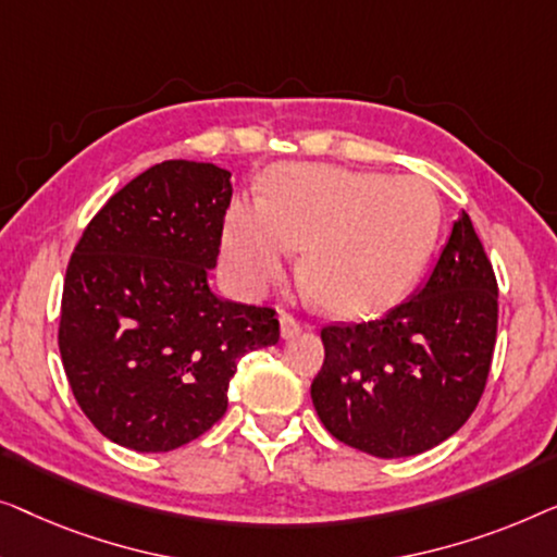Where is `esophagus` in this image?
<instances>
[{
  "label": "esophagus",
  "mask_w": 557,
  "mask_h": 557,
  "mask_svg": "<svg viewBox=\"0 0 557 557\" xmlns=\"http://www.w3.org/2000/svg\"><path fill=\"white\" fill-rule=\"evenodd\" d=\"M302 331V323L297 320L295 315H289V312H280V333L282 338H295L297 333Z\"/></svg>",
  "instance_id": "obj_1"
}]
</instances>
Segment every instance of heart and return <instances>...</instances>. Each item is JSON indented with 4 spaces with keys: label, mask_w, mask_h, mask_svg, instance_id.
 <instances>
[{
    "label": "heart",
    "mask_w": 557,
    "mask_h": 557,
    "mask_svg": "<svg viewBox=\"0 0 557 557\" xmlns=\"http://www.w3.org/2000/svg\"><path fill=\"white\" fill-rule=\"evenodd\" d=\"M438 234V201L417 176L338 166H280L262 201H234L224 216V260L242 287L282 277L302 249V282L327 310L366 312L404 293Z\"/></svg>",
    "instance_id": "b5f03b06"
}]
</instances>
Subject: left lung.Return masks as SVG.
<instances>
[{"label":"left lung","instance_id":"1","mask_svg":"<svg viewBox=\"0 0 557 557\" xmlns=\"http://www.w3.org/2000/svg\"><path fill=\"white\" fill-rule=\"evenodd\" d=\"M320 338L325 360L310 396L338 442L396 459L459 432L497 341V277L472 219L461 211L417 295L379 320L325 325Z\"/></svg>","mask_w":557,"mask_h":557}]
</instances>
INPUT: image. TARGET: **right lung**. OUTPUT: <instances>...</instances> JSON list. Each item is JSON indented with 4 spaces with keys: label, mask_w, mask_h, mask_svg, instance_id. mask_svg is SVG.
<instances>
[{
    "label": "right lung",
    "mask_w": 557,
    "mask_h": 557,
    "mask_svg": "<svg viewBox=\"0 0 557 557\" xmlns=\"http://www.w3.org/2000/svg\"><path fill=\"white\" fill-rule=\"evenodd\" d=\"M230 176L156 163L106 201L70 257L62 368L92 426L128 449L171 451L209 432L239 360L280 341L275 310L209 289Z\"/></svg>",
    "instance_id": "right-lung-1"
}]
</instances>
